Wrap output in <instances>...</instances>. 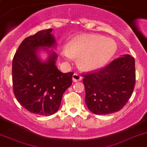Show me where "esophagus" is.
Wrapping results in <instances>:
<instances>
[{
	"label": "esophagus",
	"instance_id": "obj_1",
	"mask_svg": "<svg viewBox=\"0 0 147 147\" xmlns=\"http://www.w3.org/2000/svg\"><path fill=\"white\" fill-rule=\"evenodd\" d=\"M82 77L77 73H75L73 75H72V80H73V81L75 82L80 81V80H82Z\"/></svg>",
	"mask_w": 147,
	"mask_h": 147
}]
</instances>
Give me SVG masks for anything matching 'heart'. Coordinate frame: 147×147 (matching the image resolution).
I'll return each instance as SVG.
<instances>
[{
    "label": "heart",
    "mask_w": 147,
    "mask_h": 147,
    "mask_svg": "<svg viewBox=\"0 0 147 147\" xmlns=\"http://www.w3.org/2000/svg\"><path fill=\"white\" fill-rule=\"evenodd\" d=\"M117 45L112 38L100 35H77L72 39L63 50V55L67 59L79 56L80 67L93 71L103 67L115 53Z\"/></svg>",
    "instance_id": "1"
}]
</instances>
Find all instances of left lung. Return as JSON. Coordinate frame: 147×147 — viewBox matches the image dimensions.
<instances>
[{
	"mask_svg": "<svg viewBox=\"0 0 147 147\" xmlns=\"http://www.w3.org/2000/svg\"><path fill=\"white\" fill-rule=\"evenodd\" d=\"M82 77L85 102L91 112L99 115L119 112L128 102L135 87V59L125 54Z\"/></svg>",
	"mask_w": 147,
	"mask_h": 147,
	"instance_id": "1",
	"label": "left lung"
}]
</instances>
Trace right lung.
I'll return each instance as SVG.
<instances>
[{"label":"right lung","instance_id":"1","mask_svg":"<svg viewBox=\"0 0 147 147\" xmlns=\"http://www.w3.org/2000/svg\"><path fill=\"white\" fill-rule=\"evenodd\" d=\"M51 31L52 28L40 30L25 38L12 60L14 96L26 109L38 115L49 116L57 112L63 95L72 83L73 72L63 73L56 66L55 52H50L45 62L37 54L40 47L56 45Z\"/></svg>","mask_w":147,"mask_h":147}]
</instances>
